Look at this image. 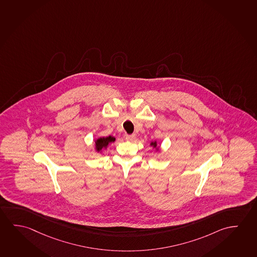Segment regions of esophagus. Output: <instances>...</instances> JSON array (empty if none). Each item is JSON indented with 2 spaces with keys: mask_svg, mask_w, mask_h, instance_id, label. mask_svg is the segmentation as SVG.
Instances as JSON below:
<instances>
[{
  "mask_svg": "<svg viewBox=\"0 0 257 257\" xmlns=\"http://www.w3.org/2000/svg\"><path fill=\"white\" fill-rule=\"evenodd\" d=\"M136 139V135H126V139L127 141H134Z\"/></svg>",
  "mask_w": 257,
  "mask_h": 257,
  "instance_id": "esophagus-1",
  "label": "esophagus"
}]
</instances>
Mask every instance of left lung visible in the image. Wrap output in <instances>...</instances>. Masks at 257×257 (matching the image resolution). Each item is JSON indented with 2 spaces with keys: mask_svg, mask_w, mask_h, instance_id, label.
Listing matches in <instances>:
<instances>
[{
  "mask_svg": "<svg viewBox=\"0 0 257 257\" xmlns=\"http://www.w3.org/2000/svg\"><path fill=\"white\" fill-rule=\"evenodd\" d=\"M152 145H154L155 147H156V143H152Z\"/></svg>",
  "mask_w": 257,
  "mask_h": 257,
  "instance_id": "left-lung-1",
  "label": "left lung"
}]
</instances>
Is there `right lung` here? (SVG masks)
Returning a JSON list of instances; mask_svg holds the SVG:
<instances>
[{"label": "right lung", "instance_id": "add662e5", "mask_svg": "<svg viewBox=\"0 0 257 257\" xmlns=\"http://www.w3.org/2000/svg\"><path fill=\"white\" fill-rule=\"evenodd\" d=\"M115 139L113 137H107V138H100L96 140L95 146H96V150L101 151L102 148L107 147L110 143L114 142Z\"/></svg>", "mask_w": 257, "mask_h": 257}]
</instances>
